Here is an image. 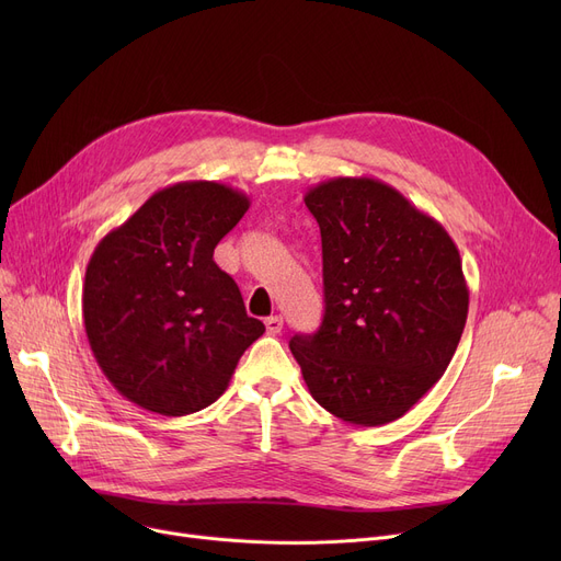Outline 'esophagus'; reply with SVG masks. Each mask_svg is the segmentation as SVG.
Segmentation results:
<instances>
[{"label": "esophagus", "instance_id": "esophagus-1", "mask_svg": "<svg viewBox=\"0 0 561 561\" xmlns=\"http://www.w3.org/2000/svg\"><path fill=\"white\" fill-rule=\"evenodd\" d=\"M263 322H265V332L273 334V336H277L282 332V328H284L282 316H271V318H265Z\"/></svg>", "mask_w": 561, "mask_h": 561}]
</instances>
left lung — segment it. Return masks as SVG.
I'll return each instance as SVG.
<instances>
[{
    "label": "left lung",
    "mask_w": 561,
    "mask_h": 561,
    "mask_svg": "<svg viewBox=\"0 0 561 561\" xmlns=\"http://www.w3.org/2000/svg\"><path fill=\"white\" fill-rule=\"evenodd\" d=\"M320 227L325 313L290 352L336 419L398 421L446 373L468 316L450 233L393 186L334 176L305 195Z\"/></svg>",
    "instance_id": "8db88e82"
}]
</instances>
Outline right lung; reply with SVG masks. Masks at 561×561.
<instances>
[{"label":"right lung","instance_id":"add662e5","mask_svg":"<svg viewBox=\"0 0 561 561\" xmlns=\"http://www.w3.org/2000/svg\"><path fill=\"white\" fill-rule=\"evenodd\" d=\"M248 209V195L231 186L180 182L98 243L85 268L83 328L102 373L129 402L161 416L209 407L265 332L214 261Z\"/></svg>","mask_w":561,"mask_h":561}]
</instances>
